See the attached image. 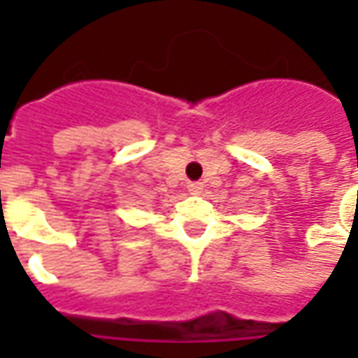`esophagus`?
Listing matches in <instances>:
<instances>
[{
	"mask_svg": "<svg viewBox=\"0 0 358 358\" xmlns=\"http://www.w3.org/2000/svg\"><path fill=\"white\" fill-rule=\"evenodd\" d=\"M187 192L192 195H199L203 192V184L201 182H189L187 184Z\"/></svg>",
	"mask_w": 358,
	"mask_h": 358,
	"instance_id": "34e87169",
	"label": "esophagus"
}]
</instances>
